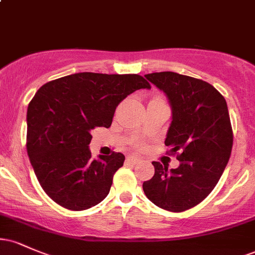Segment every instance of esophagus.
<instances>
[{
  "label": "esophagus",
  "mask_w": 255,
  "mask_h": 255,
  "mask_svg": "<svg viewBox=\"0 0 255 255\" xmlns=\"http://www.w3.org/2000/svg\"><path fill=\"white\" fill-rule=\"evenodd\" d=\"M127 162L130 163V164H137V163L141 162V158L137 157V156H133V154H130V156L127 157Z\"/></svg>",
  "instance_id": "34e87169"
}]
</instances>
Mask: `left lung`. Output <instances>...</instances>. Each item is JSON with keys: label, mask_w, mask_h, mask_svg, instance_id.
I'll list each match as a JSON object with an SVG mask.
<instances>
[{"label": "left lung", "mask_w": 255, "mask_h": 255, "mask_svg": "<svg viewBox=\"0 0 255 255\" xmlns=\"http://www.w3.org/2000/svg\"><path fill=\"white\" fill-rule=\"evenodd\" d=\"M165 93L171 124L165 145L180 165L153 162L154 175L142 183L146 197L160 209L182 212L211 193L223 174L233 148V129L223 96L206 81L174 72L146 74Z\"/></svg>", "instance_id": "left-lung-1"}]
</instances>
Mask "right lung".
I'll return each instance as SVG.
<instances>
[{
	"label": "right lung",
	"instance_id": "obj_1",
	"mask_svg": "<svg viewBox=\"0 0 255 255\" xmlns=\"http://www.w3.org/2000/svg\"><path fill=\"white\" fill-rule=\"evenodd\" d=\"M151 89L137 74L75 73L43 85L27 108V153L44 192L72 211H83L109 194L125 156L99 154L89 145L96 127L109 128L128 95Z\"/></svg>",
	"mask_w": 255,
	"mask_h": 255
}]
</instances>
